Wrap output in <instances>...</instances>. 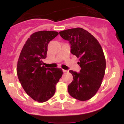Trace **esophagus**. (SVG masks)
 I'll return each instance as SVG.
<instances>
[{
    "label": "esophagus",
    "mask_w": 124,
    "mask_h": 124,
    "mask_svg": "<svg viewBox=\"0 0 124 124\" xmlns=\"http://www.w3.org/2000/svg\"><path fill=\"white\" fill-rule=\"evenodd\" d=\"M62 70H63V72H64V73H65V72H68V70H65V69H62Z\"/></svg>",
    "instance_id": "34e87169"
}]
</instances>
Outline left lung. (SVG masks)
Listing matches in <instances>:
<instances>
[{
	"mask_svg": "<svg viewBox=\"0 0 124 124\" xmlns=\"http://www.w3.org/2000/svg\"><path fill=\"white\" fill-rule=\"evenodd\" d=\"M61 37L69 41L70 52L79 58L80 72L73 70V81L68 87L69 94L78 100L86 101L96 94L102 83L106 70L104 55L99 41L82 28L59 32Z\"/></svg>",
	"mask_w": 124,
	"mask_h": 124,
	"instance_id": "left-lung-1",
	"label": "left lung"
}]
</instances>
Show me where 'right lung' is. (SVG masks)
Listing matches in <instances>:
<instances>
[{
  "label": "right lung",
  "instance_id": "add662e5",
  "mask_svg": "<svg viewBox=\"0 0 124 124\" xmlns=\"http://www.w3.org/2000/svg\"><path fill=\"white\" fill-rule=\"evenodd\" d=\"M56 31H40L30 35L18 58L17 73L26 93L35 101L43 103L54 96L56 85L62 77L61 68L44 66L49 42L58 35Z\"/></svg>",
  "mask_w": 124,
  "mask_h": 124
}]
</instances>
